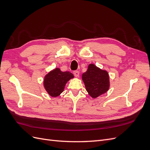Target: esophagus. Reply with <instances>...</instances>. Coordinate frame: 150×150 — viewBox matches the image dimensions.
Masks as SVG:
<instances>
[{
	"instance_id": "34e87169",
	"label": "esophagus",
	"mask_w": 150,
	"mask_h": 150,
	"mask_svg": "<svg viewBox=\"0 0 150 150\" xmlns=\"http://www.w3.org/2000/svg\"><path fill=\"white\" fill-rule=\"evenodd\" d=\"M73 73H74V75L76 77H79V71H74Z\"/></svg>"
}]
</instances>
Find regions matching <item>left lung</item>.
Segmentation results:
<instances>
[{"label":"left lung","mask_w":150,"mask_h":150,"mask_svg":"<svg viewBox=\"0 0 150 150\" xmlns=\"http://www.w3.org/2000/svg\"><path fill=\"white\" fill-rule=\"evenodd\" d=\"M82 79L89 94L96 98L105 93L110 87V78L108 72L91 64L87 71L82 75Z\"/></svg>","instance_id":"8db88e82"}]
</instances>
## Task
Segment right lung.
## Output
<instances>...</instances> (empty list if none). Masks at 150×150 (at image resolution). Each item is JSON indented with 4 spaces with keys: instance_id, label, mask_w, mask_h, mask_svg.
<instances>
[{
    "instance_id": "right-lung-1",
    "label": "right lung",
    "mask_w": 150,
    "mask_h": 150,
    "mask_svg": "<svg viewBox=\"0 0 150 150\" xmlns=\"http://www.w3.org/2000/svg\"><path fill=\"white\" fill-rule=\"evenodd\" d=\"M73 78L71 72H62L59 68H56L45 76L44 88L50 96L57 97L64 91L67 81Z\"/></svg>"
}]
</instances>
